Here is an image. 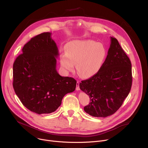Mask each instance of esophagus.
Listing matches in <instances>:
<instances>
[{"instance_id": "1", "label": "esophagus", "mask_w": 148, "mask_h": 148, "mask_svg": "<svg viewBox=\"0 0 148 148\" xmlns=\"http://www.w3.org/2000/svg\"><path fill=\"white\" fill-rule=\"evenodd\" d=\"M79 84H80V83H79V82H77V86H76V90H80Z\"/></svg>"}]
</instances>
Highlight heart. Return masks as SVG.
<instances>
[{
	"mask_svg": "<svg viewBox=\"0 0 148 148\" xmlns=\"http://www.w3.org/2000/svg\"><path fill=\"white\" fill-rule=\"evenodd\" d=\"M103 45L92 40L75 41L65 46V54L60 58L62 67L68 71H72L74 65L76 71L82 78L95 74L102 66L106 58Z\"/></svg>",
	"mask_w": 148,
	"mask_h": 148,
	"instance_id": "obj_1",
	"label": "heart"
}]
</instances>
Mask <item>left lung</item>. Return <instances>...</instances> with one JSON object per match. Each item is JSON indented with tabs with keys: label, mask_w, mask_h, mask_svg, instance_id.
I'll list each match as a JSON object with an SVG mask.
<instances>
[{
	"label": "left lung",
	"mask_w": 148,
	"mask_h": 148,
	"mask_svg": "<svg viewBox=\"0 0 148 148\" xmlns=\"http://www.w3.org/2000/svg\"><path fill=\"white\" fill-rule=\"evenodd\" d=\"M131 85V61L118 41L110 37L107 58L99 71L79 84L80 89L90 98V103L84 110L97 118L114 114L128 95Z\"/></svg>",
	"instance_id": "obj_1"
}]
</instances>
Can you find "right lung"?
Here are the masks:
<instances>
[{"instance_id": "right-lung-1", "label": "right lung", "mask_w": 148, "mask_h": 148, "mask_svg": "<svg viewBox=\"0 0 148 148\" xmlns=\"http://www.w3.org/2000/svg\"><path fill=\"white\" fill-rule=\"evenodd\" d=\"M51 33L31 38L13 64V88L21 103L35 113L54 112L63 97L75 90L77 82L56 70L59 56Z\"/></svg>"}]
</instances>
